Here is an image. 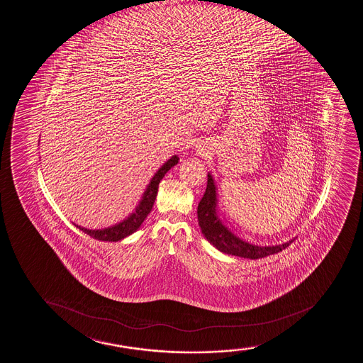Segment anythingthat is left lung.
I'll return each mask as SVG.
<instances>
[{"label": "left lung", "instance_id": "left-lung-1", "mask_svg": "<svg viewBox=\"0 0 363 363\" xmlns=\"http://www.w3.org/2000/svg\"><path fill=\"white\" fill-rule=\"evenodd\" d=\"M197 218L201 231L207 241L225 255H236L241 258L258 259L275 255L289 245L288 242L276 246H257L243 241L236 236L218 217L217 188L212 175L208 173L207 189L197 207Z\"/></svg>", "mask_w": 363, "mask_h": 363}]
</instances>
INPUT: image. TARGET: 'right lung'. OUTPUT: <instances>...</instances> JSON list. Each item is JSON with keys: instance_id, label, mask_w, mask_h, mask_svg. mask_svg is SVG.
Masks as SVG:
<instances>
[{"instance_id": "add662e5", "label": "right lung", "mask_w": 363, "mask_h": 363, "mask_svg": "<svg viewBox=\"0 0 363 363\" xmlns=\"http://www.w3.org/2000/svg\"><path fill=\"white\" fill-rule=\"evenodd\" d=\"M178 162H179V157H178V155H174L160 168L159 171L155 173L154 177L151 178L150 183L147 184L145 191L143 194L142 200L139 201V203L134 209V212L130 213V216L123 220L117 223L115 225L108 226L105 229H87L84 226L76 225L75 223H74V225L79 228L81 231H84V233L89 235L91 238L100 240V241L117 242L130 236L142 226L147 214L151 212L156 196H157L160 182L162 180L167 172L169 171L172 167L178 164Z\"/></svg>"}]
</instances>
